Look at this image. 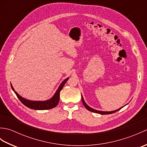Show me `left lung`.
I'll list each match as a JSON object with an SVG mask.
<instances>
[{
	"label": "left lung",
	"mask_w": 147,
	"mask_h": 147,
	"mask_svg": "<svg viewBox=\"0 0 147 147\" xmlns=\"http://www.w3.org/2000/svg\"><path fill=\"white\" fill-rule=\"evenodd\" d=\"M82 102H83V105H84V106H85V108L86 109H88V111H91V112H95V113H97V114H112V113H114V112H117V111H119L121 109H122L123 108V107H121V108H119V109H117V110H115V111H98V110H95V109H92V107H90V106H88V105H87L86 104V102H85V100H84V99H83V96H82ZM125 106V105H124Z\"/></svg>",
	"instance_id": "1"
}]
</instances>
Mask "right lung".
I'll use <instances>...</instances> for the list:
<instances>
[{
    "label": "right lung",
    "instance_id": "right-lung-1",
    "mask_svg": "<svg viewBox=\"0 0 147 147\" xmlns=\"http://www.w3.org/2000/svg\"><path fill=\"white\" fill-rule=\"evenodd\" d=\"M68 79L69 78H67L66 79H65L63 82H62L60 86H59L57 91H56V92L55 93V94L51 98H50L47 100H45V101H34V100H30L24 98L15 91L13 86H12L11 84V86L12 90H13L14 93H16V96H18V98L20 99V100L23 103L24 105L26 106L27 107L32 109H34V110H48V109H52L57 105L58 103L59 102V98H60L61 90L62 89V88H63L65 83H66Z\"/></svg>",
    "mask_w": 147,
    "mask_h": 147
}]
</instances>
